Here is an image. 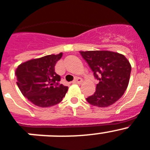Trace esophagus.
I'll list each match as a JSON object with an SVG mask.
<instances>
[{
	"label": "esophagus",
	"mask_w": 150,
	"mask_h": 150,
	"mask_svg": "<svg viewBox=\"0 0 150 150\" xmlns=\"http://www.w3.org/2000/svg\"><path fill=\"white\" fill-rule=\"evenodd\" d=\"M82 81H83V79H81V78L76 77L75 79V80L73 81V83H74V84H81Z\"/></svg>",
	"instance_id": "esophagus-1"
}]
</instances>
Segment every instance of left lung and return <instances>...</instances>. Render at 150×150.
<instances>
[{
	"label": "left lung",
	"instance_id": "obj_1",
	"mask_svg": "<svg viewBox=\"0 0 150 150\" xmlns=\"http://www.w3.org/2000/svg\"><path fill=\"white\" fill-rule=\"evenodd\" d=\"M80 53L99 81L96 91L87 101L94 106L106 108L123 96L127 88L131 65L122 54L110 51H81Z\"/></svg>",
	"mask_w": 150,
	"mask_h": 150
}]
</instances>
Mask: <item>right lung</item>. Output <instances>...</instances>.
Instances as JSON below:
<instances>
[{
    "instance_id": "add662e5",
    "label": "right lung",
    "mask_w": 150,
    "mask_h": 150,
    "mask_svg": "<svg viewBox=\"0 0 150 150\" xmlns=\"http://www.w3.org/2000/svg\"><path fill=\"white\" fill-rule=\"evenodd\" d=\"M62 52L26 61L18 65L15 75L21 93L30 102L41 108H48L62 100L68 87L59 84L60 76L55 71L56 62Z\"/></svg>"
}]
</instances>
